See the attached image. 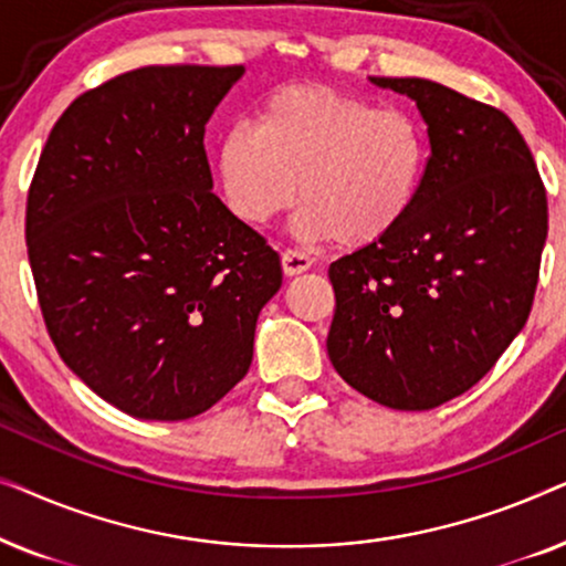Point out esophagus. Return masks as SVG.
Returning a JSON list of instances; mask_svg holds the SVG:
<instances>
[{
  "label": "esophagus",
  "instance_id": "obj_1",
  "mask_svg": "<svg viewBox=\"0 0 566 566\" xmlns=\"http://www.w3.org/2000/svg\"><path fill=\"white\" fill-rule=\"evenodd\" d=\"M281 260H283V273L285 275L306 273V270L312 268V262H314L306 252H298V250H285L281 254Z\"/></svg>",
  "mask_w": 566,
  "mask_h": 566
}]
</instances>
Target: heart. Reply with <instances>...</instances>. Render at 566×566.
Here are the masks:
<instances>
[{"instance_id":"b5f03b06","label":"heart","mask_w":566,"mask_h":566,"mask_svg":"<svg viewBox=\"0 0 566 566\" xmlns=\"http://www.w3.org/2000/svg\"><path fill=\"white\" fill-rule=\"evenodd\" d=\"M430 146L417 118L322 84L270 95L258 126H231L216 146L229 211L265 227L298 196L296 231L343 247L389 239L420 198Z\"/></svg>"}]
</instances>
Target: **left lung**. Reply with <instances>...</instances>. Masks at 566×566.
Masks as SVG:
<instances>
[{
	"label": "left lung",
	"mask_w": 566,
	"mask_h": 566,
	"mask_svg": "<svg viewBox=\"0 0 566 566\" xmlns=\"http://www.w3.org/2000/svg\"><path fill=\"white\" fill-rule=\"evenodd\" d=\"M370 82L415 99L430 161L407 221L329 265L327 353L363 397L420 412L469 391L523 329L548 231L546 190L497 107L417 76Z\"/></svg>",
	"instance_id": "1"
}]
</instances>
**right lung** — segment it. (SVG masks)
I'll use <instances>...</instances> for the list:
<instances>
[{
    "mask_svg": "<svg viewBox=\"0 0 566 566\" xmlns=\"http://www.w3.org/2000/svg\"><path fill=\"white\" fill-rule=\"evenodd\" d=\"M244 66H144L84 92L43 146L25 239L61 360L138 420H190L250 370L277 252L219 196L206 123Z\"/></svg>",
    "mask_w": 566,
    "mask_h": 566,
    "instance_id": "add662e5",
    "label": "right lung"
}]
</instances>
